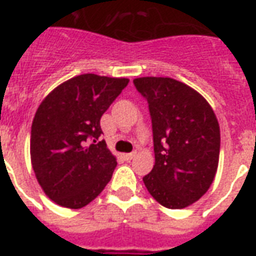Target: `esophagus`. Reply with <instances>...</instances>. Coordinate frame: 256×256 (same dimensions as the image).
<instances>
[{
  "mask_svg": "<svg viewBox=\"0 0 256 256\" xmlns=\"http://www.w3.org/2000/svg\"><path fill=\"white\" fill-rule=\"evenodd\" d=\"M136 155H137L136 152H132V154H124V155H123V158H124L126 160H132L133 158H136Z\"/></svg>",
  "mask_w": 256,
  "mask_h": 256,
  "instance_id": "esophagus-1",
  "label": "esophagus"
}]
</instances>
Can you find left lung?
<instances>
[{
  "label": "left lung",
  "mask_w": 256,
  "mask_h": 256,
  "mask_svg": "<svg viewBox=\"0 0 256 256\" xmlns=\"http://www.w3.org/2000/svg\"><path fill=\"white\" fill-rule=\"evenodd\" d=\"M150 106L155 166L142 178L163 207L185 208L214 181L220 162V123L208 101L184 82L163 76L133 80Z\"/></svg>",
  "instance_id": "obj_1"
}]
</instances>
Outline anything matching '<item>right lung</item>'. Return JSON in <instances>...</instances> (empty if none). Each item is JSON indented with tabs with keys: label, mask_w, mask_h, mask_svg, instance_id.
<instances>
[{
	"label": "right lung",
	"mask_w": 256,
	"mask_h": 256,
	"mask_svg": "<svg viewBox=\"0 0 256 256\" xmlns=\"http://www.w3.org/2000/svg\"><path fill=\"white\" fill-rule=\"evenodd\" d=\"M128 78L82 74L42 100L31 126L30 155L38 184L62 207L78 210L110 182L116 158L101 136L100 119Z\"/></svg>",
	"instance_id": "add662e5"
}]
</instances>
